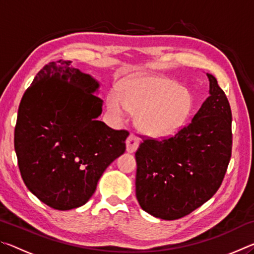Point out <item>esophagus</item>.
Segmentation results:
<instances>
[{
	"label": "esophagus",
	"instance_id": "obj_1",
	"mask_svg": "<svg viewBox=\"0 0 254 254\" xmlns=\"http://www.w3.org/2000/svg\"><path fill=\"white\" fill-rule=\"evenodd\" d=\"M126 143H127V151L132 153L135 151L137 147H139L140 140H139V137H136L134 134H130L127 139Z\"/></svg>",
	"mask_w": 254,
	"mask_h": 254
}]
</instances>
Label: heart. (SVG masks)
Here are the masks:
<instances>
[{"label": "heart", "mask_w": 254, "mask_h": 254, "mask_svg": "<svg viewBox=\"0 0 254 254\" xmlns=\"http://www.w3.org/2000/svg\"><path fill=\"white\" fill-rule=\"evenodd\" d=\"M107 110L122 119L135 112V124L144 134L166 137L177 132L190 114L192 98L187 89L163 77H137L113 88L106 97Z\"/></svg>", "instance_id": "heart-1"}]
</instances>
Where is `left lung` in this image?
Wrapping results in <instances>:
<instances>
[{
  "label": "left lung",
  "mask_w": 254,
  "mask_h": 254,
  "mask_svg": "<svg viewBox=\"0 0 254 254\" xmlns=\"http://www.w3.org/2000/svg\"><path fill=\"white\" fill-rule=\"evenodd\" d=\"M209 96L191 122L168 139H145L135 152V195L141 208L178 220L220 188L232 154L230 103L213 75Z\"/></svg>",
  "instance_id": "8db88e82"
}]
</instances>
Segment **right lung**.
Returning a JSON list of instances; mask_svg holds the SVG:
<instances>
[{
	"label": "right lung",
	"mask_w": 254,
	"mask_h": 254,
	"mask_svg": "<svg viewBox=\"0 0 254 254\" xmlns=\"http://www.w3.org/2000/svg\"><path fill=\"white\" fill-rule=\"evenodd\" d=\"M59 60L46 65L21 100L14 149L25 186L49 207L83 206L126 151L128 132L98 121L100 83Z\"/></svg>",
	"instance_id": "add662e5"
}]
</instances>
